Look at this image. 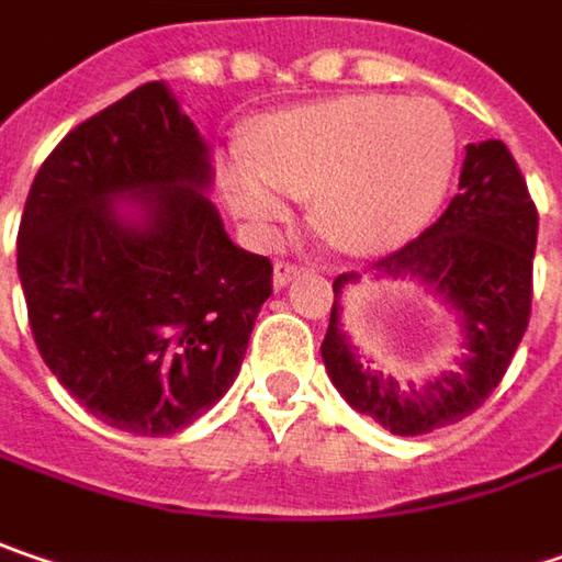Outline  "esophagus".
Listing matches in <instances>:
<instances>
[{"label":"esophagus","mask_w":562,"mask_h":562,"mask_svg":"<svg viewBox=\"0 0 562 562\" xmlns=\"http://www.w3.org/2000/svg\"><path fill=\"white\" fill-rule=\"evenodd\" d=\"M299 273H302V267H299V263H289V260H280V263L273 267V285H277V289H282L285 282L295 280Z\"/></svg>","instance_id":"esophagus-1"}]
</instances>
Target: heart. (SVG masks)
I'll return each instance as SVG.
<instances>
[{
  "label": "heart",
  "mask_w": 562,
  "mask_h": 562,
  "mask_svg": "<svg viewBox=\"0 0 562 562\" xmlns=\"http://www.w3.org/2000/svg\"><path fill=\"white\" fill-rule=\"evenodd\" d=\"M248 155L222 165V190L254 225H277L289 196L314 200V225L349 254L411 241L454 171V126L432 101L347 94L267 116Z\"/></svg>",
  "instance_id": "b5f03b06"
}]
</instances>
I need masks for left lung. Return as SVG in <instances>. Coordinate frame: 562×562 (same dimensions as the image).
Segmentation results:
<instances>
[{
	"label": "left lung",
	"instance_id": "1",
	"mask_svg": "<svg viewBox=\"0 0 562 562\" xmlns=\"http://www.w3.org/2000/svg\"><path fill=\"white\" fill-rule=\"evenodd\" d=\"M535 245L538 210L512 151L499 139L468 146L446 213L419 238L372 263L379 277H416L442 295L461 314L468 352L454 372L419 384L372 369L340 330V292L359 280L340 273L321 359L349 407L394 436H423L477 411L503 381L528 330Z\"/></svg>",
	"mask_w": 562,
	"mask_h": 562
}]
</instances>
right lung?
I'll list each match as a JSON object with an SVG mask.
<instances>
[{"label": "right lung", "mask_w": 562, "mask_h": 562, "mask_svg": "<svg viewBox=\"0 0 562 562\" xmlns=\"http://www.w3.org/2000/svg\"><path fill=\"white\" fill-rule=\"evenodd\" d=\"M210 149L165 82L47 155L18 228L34 344L85 411L171 436L232 387L273 263L235 248L203 193Z\"/></svg>", "instance_id": "1"}]
</instances>
